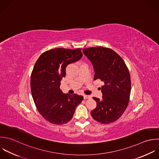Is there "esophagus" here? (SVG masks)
I'll return each mask as SVG.
<instances>
[{
    "mask_svg": "<svg viewBox=\"0 0 159 159\" xmlns=\"http://www.w3.org/2000/svg\"><path fill=\"white\" fill-rule=\"evenodd\" d=\"M84 99H89L91 98V97L90 95H85L84 96Z\"/></svg>",
    "mask_w": 159,
    "mask_h": 159,
    "instance_id": "34e87169",
    "label": "esophagus"
}]
</instances>
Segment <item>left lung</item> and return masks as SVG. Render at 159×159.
Instances as JSON below:
<instances>
[{
  "label": "left lung",
  "instance_id": "left-lung-1",
  "mask_svg": "<svg viewBox=\"0 0 159 159\" xmlns=\"http://www.w3.org/2000/svg\"><path fill=\"white\" fill-rule=\"evenodd\" d=\"M83 52L93 66L94 80L104 82L102 99L93 98L97 107L91 116L102 124L113 123L121 116L129 103L131 88L129 70L121 56L111 49L97 46L84 49Z\"/></svg>",
  "mask_w": 159,
  "mask_h": 159
}]
</instances>
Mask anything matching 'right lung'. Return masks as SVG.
<instances>
[{
	"instance_id": "right-lung-1",
	"label": "right lung",
	"mask_w": 159,
	"mask_h": 159,
	"mask_svg": "<svg viewBox=\"0 0 159 159\" xmlns=\"http://www.w3.org/2000/svg\"><path fill=\"white\" fill-rule=\"evenodd\" d=\"M82 55L81 49L56 48L43 52L34 64L31 75V95L39 113L52 124L63 125L70 121L84 99L77 94H64L60 89L66 67Z\"/></svg>"
}]
</instances>
